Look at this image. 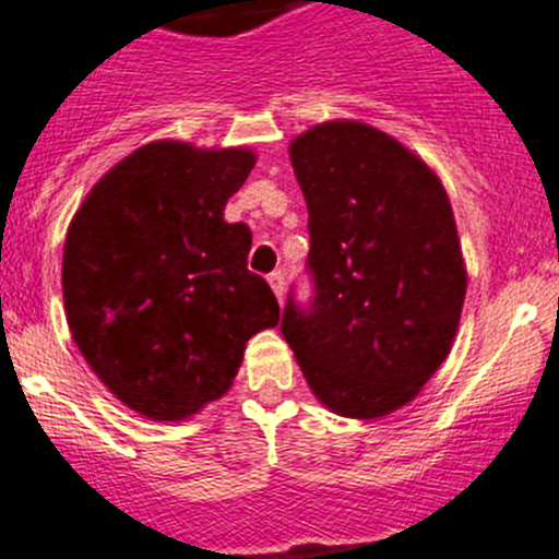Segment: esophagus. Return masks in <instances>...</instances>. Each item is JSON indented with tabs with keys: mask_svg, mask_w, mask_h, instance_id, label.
Segmentation results:
<instances>
[{
	"mask_svg": "<svg viewBox=\"0 0 559 559\" xmlns=\"http://www.w3.org/2000/svg\"><path fill=\"white\" fill-rule=\"evenodd\" d=\"M269 285H272L274 296H277L280 301H282V296H285V274L272 272V274H269Z\"/></svg>",
	"mask_w": 559,
	"mask_h": 559,
	"instance_id": "obj_1",
	"label": "esophagus"
}]
</instances>
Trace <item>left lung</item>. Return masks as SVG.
<instances>
[{
  "mask_svg": "<svg viewBox=\"0 0 559 559\" xmlns=\"http://www.w3.org/2000/svg\"><path fill=\"white\" fill-rule=\"evenodd\" d=\"M309 212V307L282 334L312 394L345 418L416 400L451 353L467 272L449 195L421 157L353 119L290 143Z\"/></svg>",
  "mask_w": 559,
  "mask_h": 559,
  "instance_id": "obj_1",
  "label": "left lung"
}]
</instances>
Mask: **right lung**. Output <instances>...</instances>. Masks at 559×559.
Returning a JSON list of instances; mask_svg holds the SVG:
<instances>
[{"instance_id": "obj_1", "label": "right lung", "mask_w": 559, "mask_h": 559, "mask_svg": "<svg viewBox=\"0 0 559 559\" xmlns=\"http://www.w3.org/2000/svg\"><path fill=\"white\" fill-rule=\"evenodd\" d=\"M255 154L154 141L116 163L68 228L62 293L81 356L152 421H185L234 385L245 347L280 323L247 269L252 234L225 223Z\"/></svg>"}]
</instances>
